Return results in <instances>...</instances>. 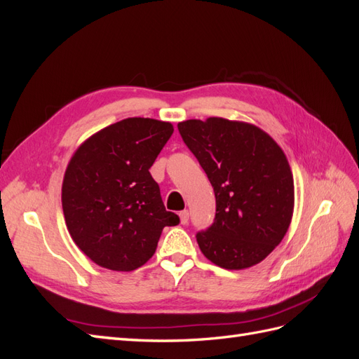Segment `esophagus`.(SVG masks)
I'll return each mask as SVG.
<instances>
[{
    "instance_id": "1",
    "label": "esophagus",
    "mask_w": 359,
    "mask_h": 359,
    "mask_svg": "<svg viewBox=\"0 0 359 359\" xmlns=\"http://www.w3.org/2000/svg\"><path fill=\"white\" fill-rule=\"evenodd\" d=\"M189 211L184 210L180 212V220H181V224H187L189 223Z\"/></svg>"
}]
</instances>
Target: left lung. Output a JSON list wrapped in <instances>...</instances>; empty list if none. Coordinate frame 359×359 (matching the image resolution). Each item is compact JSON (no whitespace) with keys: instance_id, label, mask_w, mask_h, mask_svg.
<instances>
[{"instance_id":"1","label":"left lung","mask_w":359,"mask_h":359,"mask_svg":"<svg viewBox=\"0 0 359 359\" xmlns=\"http://www.w3.org/2000/svg\"><path fill=\"white\" fill-rule=\"evenodd\" d=\"M215 193V217L196 233L201 252L224 269L264 260L283 240L293 212V178L281 148L256 126L224 118L178 124Z\"/></svg>"}]
</instances>
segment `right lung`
<instances>
[{"label": "right lung", "instance_id": "obj_1", "mask_svg": "<svg viewBox=\"0 0 359 359\" xmlns=\"http://www.w3.org/2000/svg\"><path fill=\"white\" fill-rule=\"evenodd\" d=\"M172 133L170 123L127 118L85 140L72 157L62 211L73 241L97 265L142 266L156 253L163 227L180 223L149 173Z\"/></svg>", "mask_w": 359, "mask_h": 359}]
</instances>
